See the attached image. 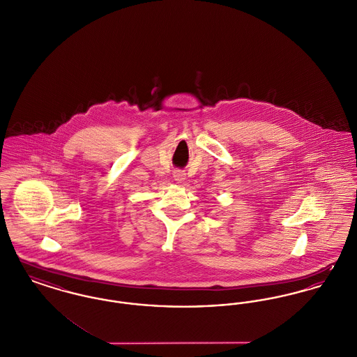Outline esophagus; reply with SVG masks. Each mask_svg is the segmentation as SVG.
<instances>
[{"instance_id": "obj_1", "label": "esophagus", "mask_w": 357, "mask_h": 357, "mask_svg": "<svg viewBox=\"0 0 357 357\" xmlns=\"http://www.w3.org/2000/svg\"><path fill=\"white\" fill-rule=\"evenodd\" d=\"M174 181L178 182V183L183 182V181H185V174H183L182 171H175V172H174Z\"/></svg>"}]
</instances>
